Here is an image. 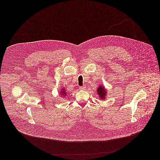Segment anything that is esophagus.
<instances>
[{
    "label": "esophagus",
    "mask_w": 160,
    "mask_h": 160,
    "mask_svg": "<svg viewBox=\"0 0 160 160\" xmlns=\"http://www.w3.org/2000/svg\"><path fill=\"white\" fill-rule=\"evenodd\" d=\"M86 87L85 86H81V87H79L80 90H85V89H86Z\"/></svg>",
    "instance_id": "obj_1"
}]
</instances>
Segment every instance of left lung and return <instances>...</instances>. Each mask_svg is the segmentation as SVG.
<instances>
[{
    "label": "left lung",
    "instance_id": "8db88e82",
    "mask_svg": "<svg viewBox=\"0 0 160 160\" xmlns=\"http://www.w3.org/2000/svg\"><path fill=\"white\" fill-rule=\"evenodd\" d=\"M97 92L99 97L101 98V100H103L104 98H105V97L107 95V91L103 86H102V85L98 86V88L97 90Z\"/></svg>",
    "mask_w": 160,
    "mask_h": 160
}]
</instances>
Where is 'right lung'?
Segmentation results:
<instances>
[{
  "mask_svg": "<svg viewBox=\"0 0 160 160\" xmlns=\"http://www.w3.org/2000/svg\"><path fill=\"white\" fill-rule=\"evenodd\" d=\"M60 94L62 96V97H65L67 95V92L65 91V89L62 88V91L60 92Z\"/></svg>",
  "mask_w": 160,
  "mask_h": 160,
  "instance_id": "add662e5",
  "label": "right lung"
}]
</instances>
